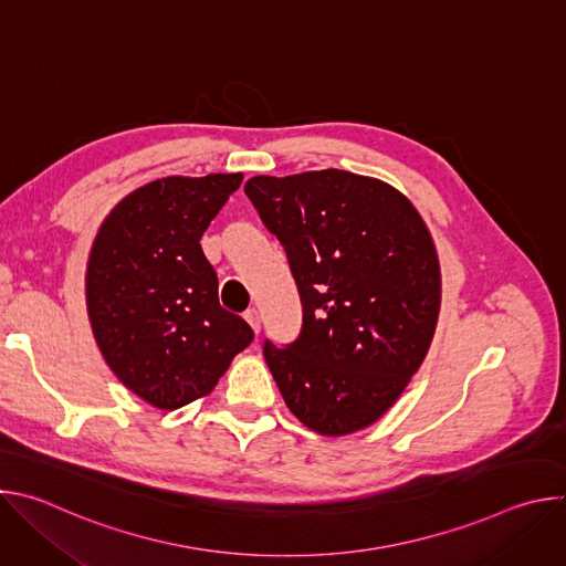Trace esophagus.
I'll use <instances>...</instances> for the list:
<instances>
[{"label":"esophagus","instance_id":"34e87169","mask_svg":"<svg viewBox=\"0 0 566 566\" xmlns=\"http://www.w3.org/2000/svg\"><path fill=\"white\" fill-rule=\"evenodd\" d=\"M244 317H247L249 325L253 327V332H255V334H260V329H262V317H260V311H258V308H249V311L244 313Z\"/></svg>","mask_w":566,"mask_h":566}]
</instances>
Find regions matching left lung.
<instances>
[{"label": "left lung", "mask_w": 566, "mask_h": 566, "mask_svg": "<svg viewBox=\"0 0 566 566\" xmlns=\"http://www.w3.org/2000/svg\"><path fill=\"white\" fill-rule=\"evenodd\" d=\"M286 253L302 302L293 343L264 340L289 410L340 437L371 426L421 367L439 315L432 237L391 186L345 170L244 186Z\"/></svg>", "instance_id": "1"}]
</instances>
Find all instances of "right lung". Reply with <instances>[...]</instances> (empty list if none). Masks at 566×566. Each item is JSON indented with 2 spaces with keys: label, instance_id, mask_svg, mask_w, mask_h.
<instances>
[{
  "label": "right lung",
  "instance_id": "obj_1",
  "mask_svg": "<svg viewBox=\"0 0 566 566\" xmlns=\"http://www.w3.org/2000/svg\"><path fill=\"white\" fill-rule=\"evenodd\" d=\"M241 175L168 177L125 197L87 266V308L112 371L143 400L177 410L212 391L255 334L219 304L201 237Z\"/></svg>",
  "mask_w": 566,
  "mask_h": 566
}]
</instances>
